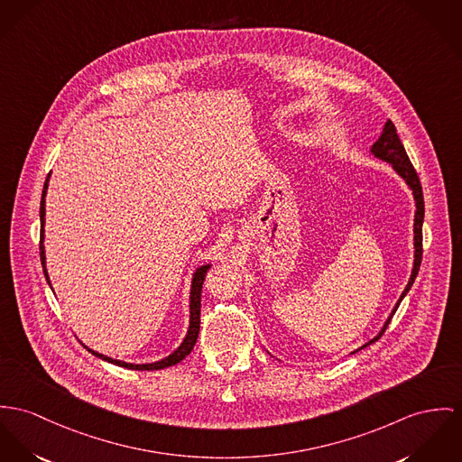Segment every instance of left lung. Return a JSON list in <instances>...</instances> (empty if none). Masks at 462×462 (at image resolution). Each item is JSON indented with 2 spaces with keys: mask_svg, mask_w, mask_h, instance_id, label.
Listing matches in <instances>:
<instances>
[{
  "mask_svg": "<svg viewBox=\"0 0 462 462\" xmlns=\"http://www.w3.org/2000/svg\"><path fill=\"white\" fill-rule=\"evenodd\" d=\"M371 152H373L376 158L392 163V167L395 169V172L408 182V186L413 189V197H415V202H417V213H415V228H413V230H415V263H413L411 278H410V282L406 284V288H404V291H402V295H401L397 306L393 308V311H392L391 317L387 319V323L383 325L382 332H380L374 339H371L367 345L378 341V339L383 336V332L387 330V327H389V323H391L393 313L397 311L401 300H402L404 295L410 291L411 284H413L417 274H419L420 262H422V223H424V193H422V184H420V179H419L417 171L413 169V165H411V162H410V158H408V154H406V151H404V145L399 141V135H397L395 126H393V123H392L391 119L385 123L383 134H382V137L374 143V145L371 147ZM367 345H364L362 348H365Z\"/></svg>",
  "mask_w": 462,
  "mask_h": 462,
  "instance_id": "left-lung-1",
  "label": "left lung"
}]
</instances>
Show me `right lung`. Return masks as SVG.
<instances>
[{
  "instance_id": "add662e5",
  "label": "right lung",
  "mask_w": 462,
  "mask_h": 462,
  "mask_svg": "<svg viewBox=\"0 0 462 462\" xmlns=\"http://www.w3.org/2000/svg\"><path fill=\"white\" fill-rule=\"evenodd\" d=\"M47 182H49V176L45 179V184H43V191H42V200H40V223H42V228H40V260H42V267H43V274H45V280L49 282V276H47V271H45V251H43V223H45V193H47ZM211 269V265H204L200 267L195 276H193V283H191V297H189V328H188V334L182 341V345L179 346L178 350L172 354V356L163 358V360H158L154 364H126V362H121V360H114L110 356H102V354H97L93 350H89L93 356H100L106 362H112L116 365H121V367H128V369H137V371H156V369H163V367H171V365H176L178 362H180L186 356L191 354L195 343H197V337H199V330H200V299H202V284L206 282V274L208 271Z\"/></svg>"
}]
</instances>
